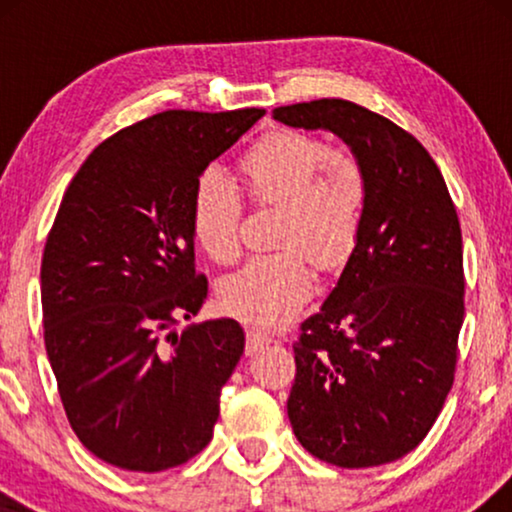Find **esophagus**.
Masks as SVG:
<instances>
[{
  "mask_svg": "<svg viewBox=\"0 0 512 512\" xmlns=\"http://www.w3.org/2000/svg\"><path fill=\"white\" fill-rule=\"evenodd\" d=\"M272 342V338L265 331H261V328H247V354H256L261 352L263 347H268Z\"/></svg>",
  "mask_w": 512,
  "mask_h": 512,
  "instance_id": "1",
  "label": "esophagus"
}]
</instances>
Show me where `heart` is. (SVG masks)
<instances>
[{
	"label": "heart",
	"instance_id": "1",
	"mask_svg": "<svg viewBox=\"0 0 512 512\" xmlns=\"http://www.w3.org/2000/svg\"><path fill=\"white\" fill-rule=\"evenodd\" d=\"M237 170L251 205L277 207L275 244L284 249L251 258L230 272L219 286V300L235 317L275 326L310 298V255L324 270L347 263L366 214L368 181L352 151L298 130L261 137L240 158ZM188 219L195 244L212 261H235L242 200L221 172L205 170L195 179Z\"/></svg>",
	"mask_w": 512,
	"mask_h": 512
}]
</instances>
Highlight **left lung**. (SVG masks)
I'll return each instance as SVG.
<instances>
[{
  "label": "left lung",
  "instance_id": "obj_1",
  "mask_svg": "<svg viewBox=\"0 0 512 512\" xmlns=\"http://www.w3.org/2000/svg\"><path fill=\"white\" fill-rule=\"evenodd\" d=\"M272 116L335 132L368 181L352 256L293 342V433L326 464H389L426 438L454 382L464 324L457 209L429 151L389 118L331 97Z\"/></svg>",
  "mask_w": 512,
  "mask_h": 512
}]
</instances>
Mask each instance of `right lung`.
<instances>
[{"label":"right lung","mask_w":512,"mask_h":512,"mask_svg":"<svg viewBox=\"0 0 512 512\" xmlns=\"http://www.w3.org/2000/svg\"><path fill=\"white\" fill-rule=\"evenodd\" d=\"M265 109H170L118 130L62 195L41 258L44 342L83 445L123 471L184 464L212 440L244 352L233 319L163 331L200 312L191 193Z\"/></svg>","instance_id":"right-lung-1"}]
</instances>
